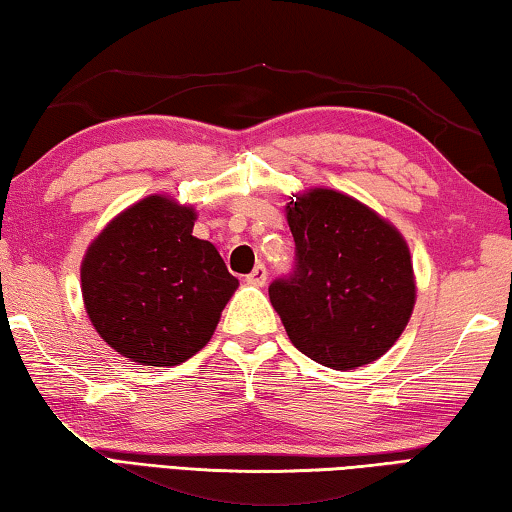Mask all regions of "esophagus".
<instances>
[{"instance_id": "obj_1", "label": "esophagus", "mask_w": 512, "mask_h": 512, "mask_svg": "<svg viewBox=\"0 0 512 512\" xmlns=\"http://www.w3.org/2000/svg\"><path fill=\"white\" fill-rule=\"evenodd\" d=\"M265 281H267V267L263 263H258L254 270L247 274V283H251V286H265Z\"/></svg>"}]
</instances>
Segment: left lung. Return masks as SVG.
I'll return each instance as SVG.
<instances>
[{
  "label": "left lung",
  "mask_w": 512,
  "mask_h": 512,
  "mask_svg": "<svg viewBox=\"0 0 512 512\" xmlns=\"http://www.w3.org/2000/svg\"><path fill=\"white\" fill-rule=\"evenodd\" d=\"M295 270L270 283L293 345L334 371L380 359L410 322L416 283L407 242L352 196L316 187L286 206Z\"/></svg>",
  "instance_id": "8db88e82"
}]
</instances>
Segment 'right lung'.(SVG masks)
I'll return each instance as SVG.
<instances>
[{
	"mask_svg": "<svg viewBox=\"0 0 512 512\" xmlns=\"http://www.w3.org/2000/svg\"><path fill=\"white\" fill-rule=\"evenodd\" d=\"M196 212L164 194L123 210L86 249L82 297L109 348L144 366H176L210 341L238 279L192 235Z\"/></svg>",
	"mask_w": 512,
	"mask_h": 512,
	"instance_id": "obj_1",
	"label": "right lung"
}]
</instances>
